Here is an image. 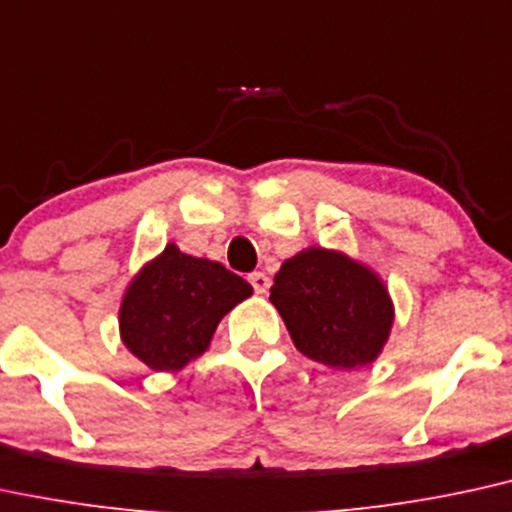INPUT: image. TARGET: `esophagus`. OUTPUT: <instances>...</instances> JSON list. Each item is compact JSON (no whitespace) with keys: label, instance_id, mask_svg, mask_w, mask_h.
Returning <instances> with one entry per match:
<instances>
[{"label":"esophagus","instance_id":"1","mask_svg":"<svg viewBox=\"0 0 512 512\" xmlns=\"http://www.w3.org/2000/svg\"><path fill=\"white\" fill-rule=\"evenodd\" d=\"M250 283H252V288H255V293H260V295L267 293L269 286H272V281H269V276L264 272L250 274Z\"/></svg>","mask_w":512,"mask_h":512}]
</instances>
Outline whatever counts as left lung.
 <instances>
[{
	"instance_id": "8db88e82",
	"label": "left lung",
	"mask_w": 512,
	"mask_h": 512,
	"mask_svg": "<svg viewBox=\"0 0 512 512\" xmlns=\"http://www.w3.org/2000/svg\"><path fill=\"white\" fill-rule=\"evenodd\" d=\"M269 300L293 346L334 369L372 365L396 319L389 288L369 264L319 245L281 264Z\"/></svg>"
}]
</instances>
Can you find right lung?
<instances>
[{
    "instance_id": "1",
    "label": "right lung",
    "mask_w": 512,
    "mask_h": 512,
    "mask_svg": "<svg viewBox=\"0 0 512 512\" xmlns=\"http://www.w3.org/2000/svg\"><path fill=\"white\" fill-rule=\"evenodd\" d=\"M250 295V283L224 264L169 243L128 281L119 336L155 372H181L205 355L221 319Z\"/></svg>"
}]
</instances>
